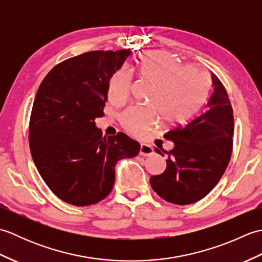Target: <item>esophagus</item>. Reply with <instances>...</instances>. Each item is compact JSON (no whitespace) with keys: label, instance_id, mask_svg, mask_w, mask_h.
I'll use <instances>...</instances> for the list:
<instances>
[{"label":"esophagus","instance_id":"obj_1","mask_svg":"<svg viewBox=\"0 0 262 262\" xmlns=\"http://www.w3.org/2000/svg\"><path fill=\"white\" fill-rule=\"evenodd\" d=\"M152 154H153L152 146L145 143H141L140 155H143V157H148V155H152Z\"/></svg>","mask_w":262,"mask_h":262}]
</instances>
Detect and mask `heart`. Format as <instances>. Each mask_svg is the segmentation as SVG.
I'll return each instance as SVG.
<instances>
[{"instance_id": "b5f03b06", "label": "heart", "mask_w": 262, "mask_h": 262, "mask_svg": "<svg viewBox=\"0 0 262 262\" xmlns=\"http://www.w3.org/2000/svg\"><path fill=\"white\" fill-rule=\"evenodd\" d=\"M136 71L142 77L155 83L148 107L135 105L121 116L126 129L142 135L159 120V113L166 122H178L191 116L207 99L210 89L208 72L196 64H182L166 52L144 53L136 59ZM132 76L119 70L109 82L110 101L121 103L129 97ZM156 107H154V105Z\"/></svg>"}]
</instances>
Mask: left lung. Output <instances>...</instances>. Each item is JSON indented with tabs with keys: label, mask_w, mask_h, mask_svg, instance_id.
<instances>
[{
	"label": "left lung",
	"mask_w": 262,
	"mask_h": 262,
	"mask_svg": "<svg viewBox=\"0 0 262 262\" xmlns=\"http://www.w3.org/2000/svg\"><path fill=\"white\" fill-rule=\"evenodd\" d=\"M214 91L207 110L185 126L176 127L164 137L174 144L166 169L152 176L149 182L161 198L172 204L188 205L204 198L225 172L230 162L234 118L224 85L211 73ZM155 152L161 153L155 148Z\"/></svg>",
	"instance_id": "8db88e82"
}]
</instances>
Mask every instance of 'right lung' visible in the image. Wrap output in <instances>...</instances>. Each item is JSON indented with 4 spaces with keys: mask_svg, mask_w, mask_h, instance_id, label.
<instances>
[{
    "mask_svg": "<svg viewBox=\"0 0 262 262\" xmlns=\"http://www.w3.org/2000/svg\"><path fill=\"white\" fill-rule=\"evenodd\" d=\"M132 54L94 51L59 63L33 101L29 145L36 168L56 196L74 206L97 204L113 190L115 166L134 158L140 143L124 133L102 136L109 81Z\"/></svg>",
    "mask_w": 262,
    "mask_h": 262,
    "instance_id": "add662e5",
    "label": "right lung"
}]
</instances>
